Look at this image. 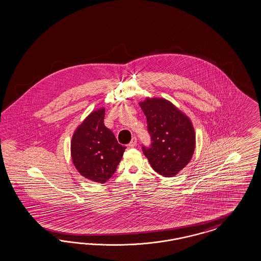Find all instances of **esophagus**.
Segmentation results:
<instances>
[{
	"label": "esophagus",
	"instance_id": "34e87169",
	"mask_svg": "<svg viewBox=\"0 0 261 261\" xmlns=\"http://www.w3.org/2000/svg\"><path fill=\"white\" fill-rule=\"evenodd\" d=\"M128 145H129V147H135V146L137 145V138L133 137L132 140H131V142H130V143H129Z\"/></svg>",
	"mask_w": 261,
	"mask_h": 261
}]
</instances>
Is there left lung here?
<instances>
[{
    "label": "left lung",
    "instance_id": "8db88e82",
    "mask_svg": "<svg viewBox=\"0 0 261 261\" xmlns=\"http://www.w3.org/2000/svg\"><path fill=\"white\" fill-rule=\"evenodd\" d=\"M140 106L147 119L150 145L142 152L152 168L172 177L190 163L195 148V132L190 119L164 98H146Z\"/></svg>",
    "mask_w": 261,
    "mask_h": 261
}]
</instances>
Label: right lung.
<instances>
[{
    "label": "right lung",
    "mask_w": 261,
    "mask_h": 261,
    "mask_svg": "<svg viewBox=\"0 0 261 261\" xmlns=\"http://www.w3.org/2000/svg\"><path fill=\"white\" fill-rule=\"evenodd\" d=\"M104 108L92 112L75 130L71 143L72 163L79 173L101 184L116 172L126 148L104 125Z\"/></svg>",
    "instance_id": "obj_1"
}]
</instances>
